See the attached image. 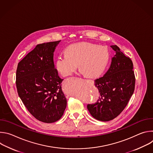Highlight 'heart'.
Wrapping results in <instances>:
<instances>
[{
	"label": "heart",
	"mask_w": 153,
	"mask_h": 153,
	"mask_svg": "<svg viewBox=\"0 0 153 153\" xmlns=\"http://www.w3.org/2000/svg\"><path fill=\"white\" fill-rule=\"evenodd\" d=\"M66 52L59 54L56 60V70L63 76L72 75L79 64L87 77H97L104 71L110 58L106 47L88 42L71 45Z\"/></svg>",
	"instance_id": "obj_1"
}]
</instances>
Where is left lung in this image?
I'll return each mask as SVG.
<instances>
[{"mask_svg": "<svg viewBox=\"0 0 153 153\" xmlns=\"http://www.w3.org/2000/svg\"><path fill=\"white\" fill-rule=\"evenodd\" d=\"M115 55L110 68L103 77L94 80L100 96L97 101L87 108L96 119L106 122L118 116L127 105L135 88L132 60L117 45H111Z\"/></svg>", "mask_w": 153, "mask_h": 153, "instance_id": "8db88e82", "label": "left lung"}]
</instances>
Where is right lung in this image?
Segmentation results:
<instances>
[{
  "label": "right lung",
  "instance_id": "obj_1",
  "mask_svg": "<svg viewBox=\"0 0 153 153\" xmlns=\"http://www.w3.org/2000/svg\"><path fill=\"white\" fill-rule=\"evenodd\" d=\"M60 42L37 45L19 62L16 71L19 96L28 111L45 123L59 120L67 103L62 90L63 79L59 77L53 60Z\"/></svg>",
  "mask_w": 153,
  "mask_h": 153
}]
</instances>
